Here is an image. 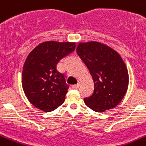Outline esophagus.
I'll list each match as a JSON object with an SVG mask.
<instances>
[{
	"label": "esophagus",
	"instance_id": "esophagus-1",
	"mask_svg": "<svg viewBox=\"0 0 146 146\" xmlns=\"http://www.w3.org/2000/svg\"><path fill=\"white\" fill-rule=\"evenodd\" d=\"M79 85H80V84H73V86H72V88H75V89H77V88H79Z\"/></svg>",
	"mask_w": 146,
	"mask_h": 146
}]
</instances>
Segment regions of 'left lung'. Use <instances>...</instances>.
Here are the masks:
<instances>
[{
    "instance_id": "8db88e82",
    "label": "left lung",
    "mask_w": 146,
    "mask_h": 146,
    "mask_svg": "<svg viewBox=\"0 0 146 146\" xmlns=\"http://www.w3.org/2000/svg\"><path fill=\"white\" fill-rule=\"evenodd\" d=\"M76 52L94 82V94L84 98L85 105L96 112L116 107L125 95L129 80L128 69L119 54L97 41L79 43Z\"/></svg>"
}]
</instances>
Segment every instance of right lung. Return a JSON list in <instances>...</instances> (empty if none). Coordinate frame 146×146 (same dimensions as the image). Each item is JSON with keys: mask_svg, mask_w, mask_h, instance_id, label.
<instances>
[{"mask_svg": "<svg viewBox=\"0 0 146 146\" xmlns=\"http://www.w3.org/2000/svg\"><path fill=\"white\" fill-rule=\"evenodd\" d=\"M75 48V42L51 41L41 43L29 52L23 67L22 87L35 108L50 112L63 104L69 86L56 66Z\"/></svg>", "mask_w": 146, "mask_h": 146, "instance_id": "add662e5", "label": "right lung"}]
</instances>
